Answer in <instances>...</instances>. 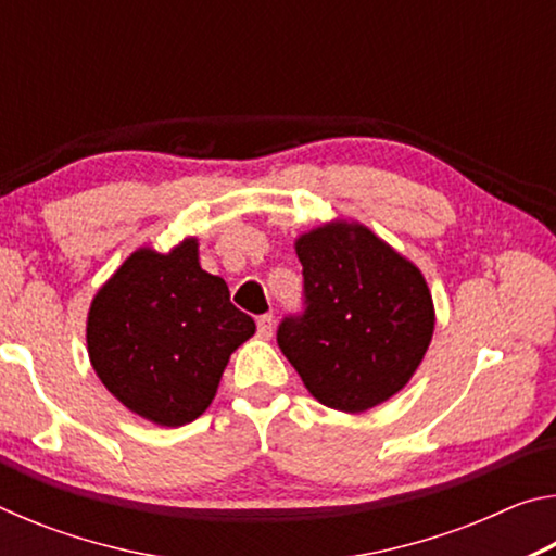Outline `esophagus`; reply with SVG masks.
Wrapping results in <instances>:
<instances>
[{
  "label": "esophagus",
  "instance_id": "esophagus-1",
  "mask_svg": "<svg viewBox=\"0 0 556 556\" xmlns=\"http://www.w3.org/2000/svg\"><path fill=\"white\" fill-rule=\"evenodd\" d=\"M271 331H275V316H271V314H262V316L257 318V333H260L262 338H269Z\"/></svg>",
  "mask_w": 556,
  "mask_h": 556
}]
</instances>
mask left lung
I'll return each mask as SVG.
<instances>
[{
	"mask_svg": "<svg viewBox=\"0 0 556 556\" xmlns=\"http://www.w3.org/2000/svg\"><path fill=\"white\" fill-rule=\"evenodd\" d=\"M304 312L277 343L326 407L365 412L409 382L434 333L421 271L361 223L333 220L296 240Z\"/></svg>",
	"mask_w": 556,
	"mask_h": 556,
	"instance_id": "1",
	"label": "left lung"
}]
</instances>
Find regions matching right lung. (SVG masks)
Returning <instances> with one entry per match:
<instances>
[{
	"instance_id": "right-lung-1",
	"label": "right lung",
	"mask_w": 556,
	"mask_h": 556,
	"mask_svg": "<svg viewBox=\"0 0 556 556\" xmlns=\"http://www.w3.org/2000/svg\"><path fill=\"white\" fill-rule=\"evenodd\" d=\"M255 321L228 285L199 262V240L162 255L139 248L92 299L88 355L102 384L159 427H184L208 409L235 348Z\"/></svg>"
}]
</instances>
